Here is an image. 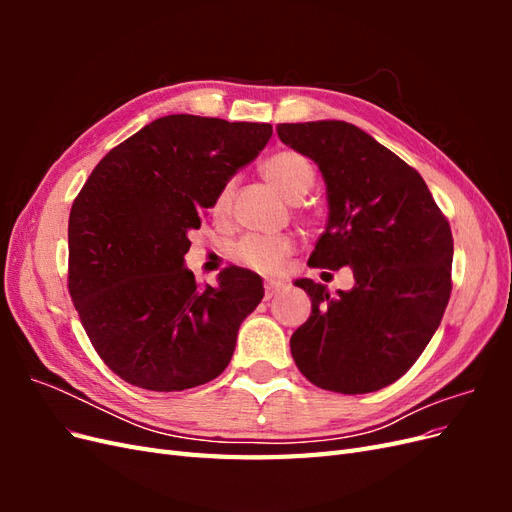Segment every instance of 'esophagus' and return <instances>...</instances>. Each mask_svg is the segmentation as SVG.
<instances>
[{
	"instance_id": "esophagus-1",
	"label": "esophagus",
	"mask_w": 512,
	"mask_h": 512,
	"mask_svg": "<svg viewBox=\"0 0 512 512\" xmlns=\"http://www.w3.org/2000/svg\"><path fill=\"white\" fill-rule=\"evenodd\" d=\"M286 288L284 282H277V280H267L265 282V299H273L275 294H280Z\"/></svg>"
}]
</instances>
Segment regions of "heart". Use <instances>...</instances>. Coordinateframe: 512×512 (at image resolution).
<instances>
[{
  "label": "heart",
  "mask_w": 512,
  "mask_h": 512,
  "mask_svg": "<svg viewBox=\"0 0 512 512\" xmlns=\"http://www.w3.org/2000/svg\"><path fill=\"white\" fill-rule=\"evenodd\" d=\"M262 175L280 192L290 203L301 200L309 190H312L316 173L314 166L301 153L284 149L273 153L267 162L262 164ZM232 198V183H226L222 192L215 200V213H226ZM292 239L284 235H247L243 237L232 256L239 260L241 265L250 267L260 273H273L284 265V260L292 254Z\"/></svg>",
  "instance_id": "heart-1"
}]
</instances>
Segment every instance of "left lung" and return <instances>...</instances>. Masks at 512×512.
<instances>
[{"label":"left lung","instance_id":"left-lung-1","mask_svg":"<svg viewBox=\"0 0 512 512\" xmlns=\"http://www.w3.org/2000/svg\"><path fill=\"white\" fill-rule=\"evenodd\" d=\"M277 136L314 160L327 185V230L307 265L354 275L337 297L314 280L294 282L312 314L290 337L292 359L320 389L380 391L440 327L453 288L451 226L423 177L352 123H280Z\"/></svg>","mask_w":512,"mask_h":512}]
</instances>
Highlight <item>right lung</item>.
<instances>
[{"label":"right lung","mask_w":512,"mask_h":512,"mask_svg":"<svg viewBox=\"0 0 512 512\" xmlns=\"http://www.w3.org/2000/svg\"><path fill=\"white\" fill-rule=\"evenodd\" d=\"M269 123L166 115L111 149L74 198L68 288L100 359L147 391L194 389L232 359L262 280L226 267L198 288L190 230L265 149Z\"/></svg>","instance_id":"add662e5"}]
</instances>
